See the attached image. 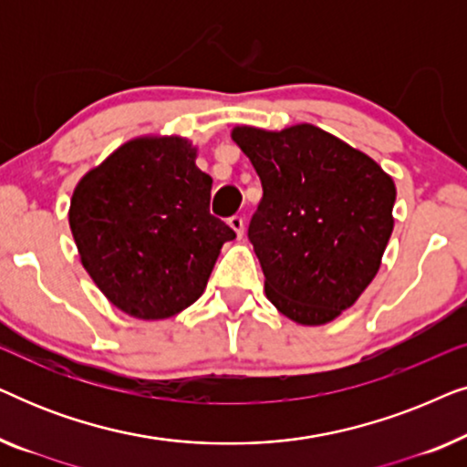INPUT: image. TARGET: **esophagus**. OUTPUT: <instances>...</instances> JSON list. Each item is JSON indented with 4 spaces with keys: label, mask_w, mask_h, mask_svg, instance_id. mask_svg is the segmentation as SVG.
I'll return each mask as SVG.
<instances>
[{
    "label": "esophagus",
    "mask_w": 467,
    "mask_h": 467,
    "mask_svg": "<svg viewBox=\"0 0 467 467\" xmlns=\"http://www.w3.org/2000/svg\"><path fill=\"white\" fill-rule=\"evenodd\" d=\"M229 227L234 229L238 238H242V235H244V219H242V216H238V214L232 216V219H229Z\"/></svg>",
    "instance_id": "34e87169"
}]
</instances>
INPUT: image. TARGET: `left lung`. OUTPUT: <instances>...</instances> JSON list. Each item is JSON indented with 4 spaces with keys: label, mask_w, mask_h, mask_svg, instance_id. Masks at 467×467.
<instances>
[{
    "label": "left lung",
    "mask_w": 467,
    "mask_h": 467,
    "mask_svg": "<svg viewBox=\"0 0 467 467\" xmlns=\"http://www.w3.org/2000/svg\"><path fill=\"white\" fill-rule=\"evenodd\" d=\"M232 138L264 187L248 240L267 299L299 325L334 321L379 274L393 232V178L310 123L240 125Z\"/></svg>",
    "instance_id": "8db88e82"
}]
</instances>
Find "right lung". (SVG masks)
<instances>
[{"label":"right lung","instance_id":"obj_1","mask_svg":"<svg viewBox=\"0 0 467 467\" xmlns=\"http://www.w3.org/2000/svg\"><path fill=\"white\" fill-rule=\"evenodd\" d=\"M181 136H142L87 171L69 202L80 264L119 310L161 321L206 289L234 229L210 214L213 178Z\"/></svg>","mask_w":467,"mask_h":467}]
</instances>
